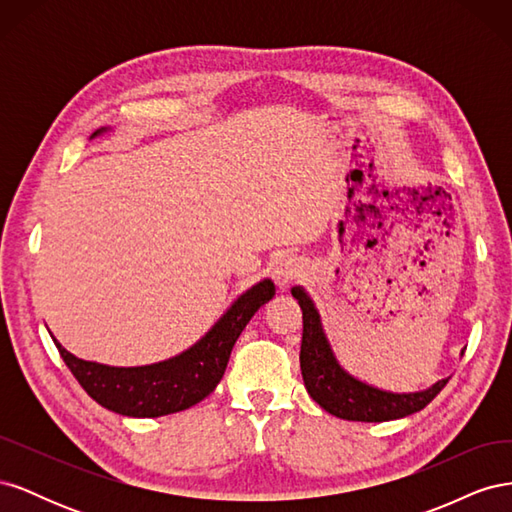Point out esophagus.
<instances>
[{"mask_svg":"<svg viewBox=\"0 0 512 512\" xmlns=\"http://www.w3.org/2000/svg\"><path fill=\"white\" fill-rule=\"evenodd\" d=\"M301 273H303V267L299 265V260L292 256H282L280 260H275V265L271 269L273 280L280 290H286Z\"/></svg>","mask_w":512,"mask_h":512,"instance_id":"34e87169","label":"esophagus"}]
</instances>
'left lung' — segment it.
<instances>
[{"mask_svg":"<svg viewBox=\"0 0 512 512\" xmlns=\"http://www.w3.org/2000/svg\"><path fill=\"white\" fill-rule=\"evenodd\" d=\"M290 292L299 301L303 312V339L299 354L303 382L309 397L322 410L337 418H344V421H395V418H404L423 410L446 386L448 378L436 382L425 391L391 393L356 380L337 363L329 339L322 331L318 309L314 301L309 299V294L301 286H294Z\"/></svg>","mask_w":512,"mask_h":512,"instance_id":"left-lung-1","label":"left lung"}]
</instances>
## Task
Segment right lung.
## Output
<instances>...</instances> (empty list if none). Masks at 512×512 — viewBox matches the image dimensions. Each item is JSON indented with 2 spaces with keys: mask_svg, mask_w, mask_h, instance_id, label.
Masks as SVG:
<instances>
[{
  "mask_svg": "<svg viewBox=\"0 0 512 512\" xmlns=\"http://www.w3.org/2000/svg\"><path fill=\"white\" fill-rule=\"evenodd\" d=\"M104 130H98L100 134ZM94 134V136H96ZM275 286L262 280L228 307V312L213 324V329L192 348L143 367H111L94 361H83L61 346H55L72 376L91 399L106 410L123 416L156 418L188 410L203 401L222 380L232 346L245 324L267 301L273 299Z\"/></svg>",
  "mask_w": 512,
  "mask_h": 512,
  "instance_id": "add662e5",
  "label": "right lung"
}]
</instances>
